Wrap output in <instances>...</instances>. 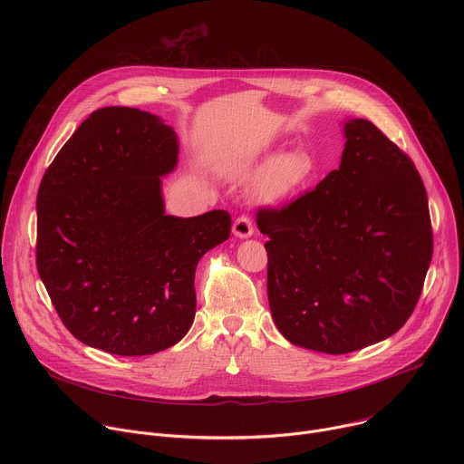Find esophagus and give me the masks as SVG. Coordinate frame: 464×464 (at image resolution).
<instances>
[{
	"mask_svg": "<svg viewBox=\"0 0 464 464\" xmlns=\"http://www.w3.org/2000/svg\"><path fill=\"white\" fill-rule=\"evenodd\" d=\"M233 233H235V237H238V238H247V237H251L253 235V224H251V220H249V217H238L237 220H235V224H233Z\"/></svg>",
	"mask_w": 464,
	"mask_h": 464,
	"instance_id": "34e87169",
	"label": "esophagus"
}]
</instances>
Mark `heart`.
I'll return each instance as SVG.
<instances>
[{"instance_id":"b5f03b06","label":"heart","mask_w":464,"mask_h":464,"mask_svg":"<svg viewBox=\"0 0 464 464\" xmlns=\"http://www.w3.org/2000/svg\"><path fill=\"white\" fill-rule=\"evenodd\" d=\"M312 165L304 154L292 152L276 158L266 169H262V161L249 160L237 167L235 176L238 179H249L260 172L253 183L256 198L262 202H279L292 194L310 174Z\"/></svg>"}]
</instances>
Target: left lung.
<instances>
[{"label": "left lung", "mask_w": 464, "mask_h": 464, "mask_svg": "<svg viewBox=\"0 0 464 464\" xmlns=\"http://www.w3.org/2000/svg\"><path fill=\"white\" fill-rule=\"evenodd\" d=\"M340 169L283 208H262L268 301L294 345L347 354L413 314L433 255L415 163L367 119L345 122Z\"/></svg>", "instance_id": "8db88e82"}]
</instances>
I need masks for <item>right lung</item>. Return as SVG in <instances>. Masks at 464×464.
<instances>
[{
  "label": "right lung",
  "instance_id": "1",
  "mask_svg": "<svg viewBox=\"0 0 464 464\" xmlns=\"http://www.w3.org/2000/svg\"><path fill=\"white\" fill-rule=\"evenodd\" d=\"M178 138L158 115L93 111L45 170L36 196V268L65 328L117 356L176 345L196 314L194 272L229 238L231 217L165 215L161 176Z\"/></svg>",
  "mask_w": 464,
  "mask_h": 464
}]
</instances>
